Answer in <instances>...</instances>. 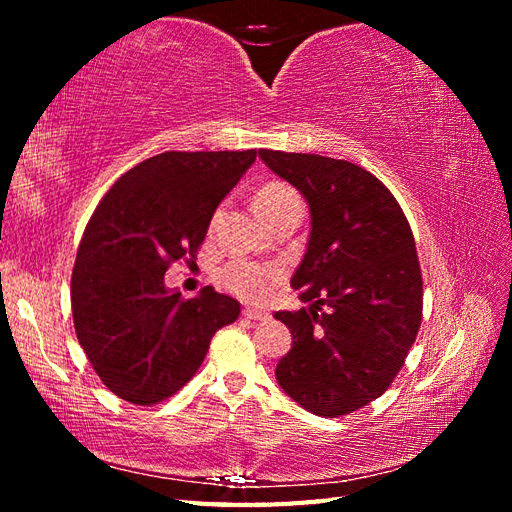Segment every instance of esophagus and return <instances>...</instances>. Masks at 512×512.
<instances>
[{
  "mask_svg": "<svg viewBox=\"0 0 512 512\" xmlns=\"http://www.w3.org/2000/svg\"><path fill=\"white\" fill-rule=\"evenodd\" d=\"M242 314H244V319H248V321H266L270 317L266 310H257V308H244Z\"/></svg>",
  "mask_w": 512,
  "mask_h": 512,
  "instance_id": "esophagus-1",
  "label": "esophagus"
}]
</instances>
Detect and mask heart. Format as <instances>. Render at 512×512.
Wrapping results in <instances>:
<instances>
[{"instance_id": "obj_1", "label": "heart", "mask_w": 512, "mask_h": 512, "mask_svg": "<svg viewBox=\"0 0 512 512\" xmlns=\"http://www.w3.org/2000/svg\"><path fill=\"white\" fill-rule=\"evenodd\" d=\"M255 211L264 217L266 224H273L290 213H301L299 193L286 182H266L253 195ZM281 268L273 264H255L237 259L220 270L222 286L244 301H264L277 288Z\"/></svg>"}]
</instances>
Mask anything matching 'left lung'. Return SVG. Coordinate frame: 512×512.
Returning a JSON list of instances; mask_svg holds the SVG:
<instances>
[{"label": "left lung", "mask_w": 512, "mask_h": 512, "mask_svg": "<svg viewBox=\"0 0 512 512\" xmlns=\"http://www.w3.org/2000/svg\"><path fill=\"white\" fill-rule=\"evenodd\" d=\"M310 206L292 288L310 308L275 312L290 352L275 376L303 409L339 418L383 396L422 321V275L405 213L372 173L317 154L259 151Z\"/></svg>", "instance_id": "1"}]
</instances>
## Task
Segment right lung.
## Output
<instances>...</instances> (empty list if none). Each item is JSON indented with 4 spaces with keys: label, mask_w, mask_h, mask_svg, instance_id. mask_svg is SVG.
Returning <instances> with one entry per match:
<instances>
[{
    "label": "right lung",
    "mask_w": 512,
    "mask_h": 512,
    "mask_svg": "<svg viewBox=\"0 0 512 512\" xmlns=\"http://www.w3.org/2000/svg\"><path fill=\"white\" fill-rule=\"evenodd\" d=\"M257 158L248 151H165L123 173L96 206L76 250V339L103 385L132 405H156L187 385L213 334L239 303L211 286L182 299L165 273L193 259L226 193Z\"/></svg>",
    "instance_id": "right-lung-1"
}]
</instances>
